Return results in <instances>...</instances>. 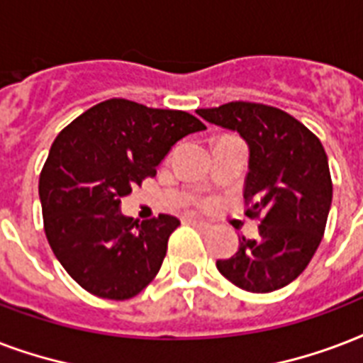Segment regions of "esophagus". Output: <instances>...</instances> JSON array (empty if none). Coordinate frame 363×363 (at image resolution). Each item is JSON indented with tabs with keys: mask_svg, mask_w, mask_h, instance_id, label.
I'll use <instances>...</instances> for the list:
<instances>
[{
	"mask_svg": "<svg viewBox=\"0 0 363 363\" xmlns=\"http://www.w3.org/2000/svg\"><path fill=\"white\" fill-rule=\"evenodd\" d=\"M189 221L193 225L199 227V229H202V231H210V229H212V223H208V221L204 220H199V218H189Z\"/></svg>",
	"mask_w": 363,
	"mask_h": 363,
	"instance_id": "1",
	"label": "esophagus"
}]
</instances>
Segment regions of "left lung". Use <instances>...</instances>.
<instances>
[{
	"instance_id": "obj_1",
	"label": "left lung",
	"mask_w": 363,
	"mask_h": 363,
	"mask_svg": "<svg viewBox=\"0 0 363 363\" xmlns=\"http://www.w3.org/2000/svg\"><path fill=\"white\" fill-rule=\"evenodd\" d=\"M202 119L238 132L248 143L246 216H259V238H238V252L218 259V271L252 294H269L294 282L313 259L331 208L330 164L307 126L282 109L229 102L199 109Z\"/></svg>"
}]
</instances>
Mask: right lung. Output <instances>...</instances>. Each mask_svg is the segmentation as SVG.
I'll return each mask as SVG.
<instances>
[{
  "label": "right lung",
  "mask_w": 363,
  "mask_h": 363,
  "mask_svg": "<svg viewBox=\"0 0 363 363\" xmlns=\"http://www.w3.org/2000/svg\"><path fill=\"white\" fill-rule=\"evenodd\" d=\"M206 126L178 109L111 98L86 109L50 145L39 176L45 235L81 288L104 299H130L157 277L178 218L138 223L121 212L172 145Z\"/></svg>",
  "instance_id": "right-lung-1"
}]
</instances>
